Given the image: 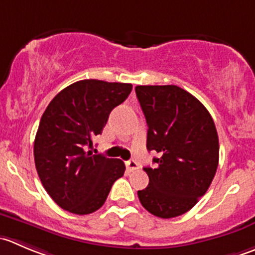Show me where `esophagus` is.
I'll list each match as a JSON object with an SVG mask.
<instances>
[{"instance_id": "1", "label": "esophagus", "mask_w": 255, "mask_h": 255, "mask_svg": "<svg viewBox=\"0 0 255 255\" xmlns=\"http://www.w3.org/2000/svg\"><path fill=\"white\" fill-rule=\"evenodd\" d=\"M126 167H127V169L129 170V172H133V170L138 169V163L135 162V160L130 159L128 160V162H126Z\"/></svg>"}]
</instances>
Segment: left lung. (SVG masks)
I'll return each instance as SVG.
<instances>
[{
	"instance_id": "obj_1",
	"label": "left lung",
	"mask_w": 255,
	"mask_h": 255,
	"mask_svg": "<svg viewBox=\"0 0 255 255\" xmlns=\"http://www.w3.org/2000/svg\"><path fill=\"white\" fill-rule=\"evenodd\" d=\"M148 126L147 149L159 153L143 168L149 184L138 190L142 206L159 218L193 208L216 175L219 140L213 118L194 96L178 86H137Z\"/></svg>"
}]
</instances>
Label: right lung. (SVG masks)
<instances>
[{
  "instance_id": "obj_1",
  "label": "right lung",
  "mask_w": 255,
  "mask_h": 255,
  "mask_svg": "<svg viewBox=\"0 0 255 255\" xmlns=\"http://www.w3.org/2000/svg\"><path fill=\"white\" fill-rule=\"evenodd\" d=\"M130 91V83L83 80L62 90L47 106L34 138V164L42 185L62 209L93 213L125 174L122 160L87 149Z\"/></svg>"
}]
</instances>
